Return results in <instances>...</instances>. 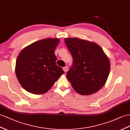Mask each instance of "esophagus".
I'll return each instance as SVG.
<instances>
[{"instance_id":"34e87169","label":"esophagus","mask_w":130,"mask_h":130,"mask_svg":"<svg viewBox=\"0 0 130 130\" xmlns=\"http://www.w3.org/2000/svg\"><path fill=\"white\" fill-rule=\"evenodd\" d=\"M68 66H65V67L63 68V70L64 71V72H67L68 71Z\"/></svg>"}]
</instances>
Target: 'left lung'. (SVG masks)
<instances>
[{
  "label": "left lung",
  "instance_id": "left-lung-1",
  "mask_svg": "<svg viewBox=\"0 0 130 130\" xmlns=\"http://www.w3.org/2000/svg\"><path fill=\"white\" fill-rule=\"evenodd\" d=\"M65 44L74 59L66 74L74 90L83 95L101 89L107 80L110 62L97 43L78 38H65Z\"/></svg>",
  "mask_w": 130,
  "mask_h": 130
}]
</instances>
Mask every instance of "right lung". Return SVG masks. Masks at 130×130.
I'll return each instance as SVG.
<instances>
[{
	"label": "right lung",
	"mask_w": 130,
	"mask_h": 130,
	"mask_svg": "<svg viewBox=\"0 0 130 130\" xmlns=\"http://www.w3.org/2000/svg\"><path fill=\"white\" fill-rule=\"evenodd\" d=\"M59 38H45L26 46L20 52L16 61L15 74L20 84L35 94L47 92L64 74L56 64L54 54Z\"/></svg>",
	"instance_id": "obj_1"
}]
</instances>
